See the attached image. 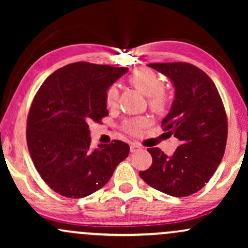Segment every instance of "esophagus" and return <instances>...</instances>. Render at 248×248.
<instances>
[{
	"label": "esophagus",
	"mask_w": 248,
	"mask_h": 248,
	"mask_svg": "<svg viewBox=\"0 0 248 248\" xmlns=\"http://www.w3.org/2000/svg\"><path fill=\"white\" fill-rule=\"evenodd\" d=\"M141 149H142V147L139 146V144L133 143L132 146H130V152H132V153H136V152H139V150H141Z\"/></svg>",
	"instance_id": "obj_1"
}]
</instances>
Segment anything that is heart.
I'll return each instance as SVG.
<instances>
[{
  "instance_id": "heart-1",
  "label": "heart",
  "mask_w": 248,
  "mask_h": 248,
  "mask_svg": "<svg viewBox=\"0 0 248 248\" xmlns=\"http://www.w3.org/2000/svg\"><path fill=\"white\" fill-rule=\"evenodd\" d=\"M128 82L135 87L136 90L140 91L143 95L148 98V104L150 108L155 112H163L164 108L167 107L168 99L164 94L163 90V80L161 77L156 75L155 72L149 69H140L136 70L128 77ZM119 92L116 87L112 86L107 90L106 92V104L108 107L113 108L118 104ZM144 126V121L142 120H130L124 124V129L127 132L138 134L141 128Z\"/></svg>"
}]
</instances>
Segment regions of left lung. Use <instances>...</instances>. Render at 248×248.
Returning a JSON list of instances; mask_svg holds the SVG:
<instances>
[{
  "mask_svg": "<svg viewBox=\"0 0 248 248\" xmlns=\"http://www.w3.org/2000/svg\"><path fill=\"white\" fill-rule=\"evenodd\" d=\"M148 66L168 77L175 88L172 105L162 126L181 143L171 156L160 148H149L153 164L140 171V176L158 191L186 197L205 186L223 158L226 113L216 85L195 65L162 62Z\"/></svg>",
  "mask_w": 248,
  "mask_h": 248,
  "instance_id": "left-lung-1",
  "label": "left lung"
}]
</instances>
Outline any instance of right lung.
Returning a JSON list of instances; mask_svg holds the SVG:
<instances>
[{"label": "right lung", "instance_id": "obj_1", "mask_svg": "<svg viewBox=\"0 0 248 248\" xmlns=\"http://www.w3.org/2000/svg\"><path fill=\"white\" fill-rule=\"evenodd\" d=\"M127 72L73 62L47 77L37 92L28 116V148L41 177L59 195L82 198L98 191L129 154L119 140L92 149L88 126L107 116V90Z\"/></svg>", "mask_w": 248, "mask_h": 248}]
</instances>
